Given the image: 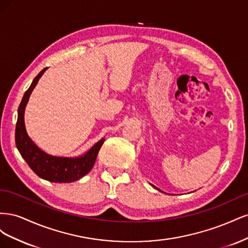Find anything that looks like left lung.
<instances>
[{"mask_svg":"<svg viewBox=\"0 0 248 248\" xmlns=\"http://www.w3.org/2000/svg\"><path fill=\"white\" fill-rule=\"evenodd\" d=\"M153 187H155V186H153ZM156 189H158V188H156ZM158 190H159V191H161V190H160V189H158Z\"/></svg>","mask_w":248,"mask_h":248,"instance_id":"1","label":"left lung"}]
</instances>
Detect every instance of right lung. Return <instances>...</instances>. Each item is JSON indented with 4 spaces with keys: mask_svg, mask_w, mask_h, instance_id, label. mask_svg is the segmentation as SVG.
Listing matches in <instances>:
<instances>
[{
    "mask_svg": "<svg viewBox=\"0 0 248 248\" xmlns=\"http://www.w3.org/2000/svg\"><path fill=\"white\" fill-rule=\"evenodd\" d=\"M47 68L39 72L31 86L27 90L18 108L17 122L16 127V144L22 158L32 169L37 176L55 183H69L77 181L87 175L92 170L104 139L89 150L87 153L78 157H57L43 152L29 138L25 126V109L30 95L34 90L42 74Z\"/></svg>",
    "mask_w": 248,
    "mask_h": 248,
    "instance_id": "1",
    "label": "right lung"
}]
</instances>
